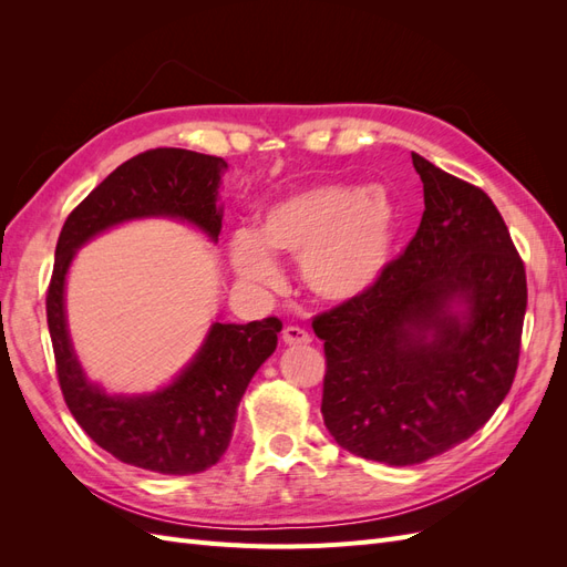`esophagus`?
<instances>
[{
    "label": "esophagus",
    "mask_w": 567,
    "mask_h": 567,
    "mask_svg": "<svg viewBox=\"0 0 567 567\" xmlns=\"http://www.w3.org/2000/svg\"><path fill=\"white\" fill-rule=\"evenodd\" d=\"M310 333H307L305 329H300V326H286L284 329V342L286 346H307L310 342Z\"/></svg>",
    "instance_id": "esophagus-1"
}]
</instances>
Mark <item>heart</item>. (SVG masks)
Instances as JSON below:
<instances>
[{"label": "heart", "mask_w": 567, "mask_h": 567, "mask_svg": "<svg viewBox=\"0 0 567 567\" xmlns=\"http://www.w3.org/2000/svg\"><path fill=\"white\" fill-rule=\"evenodd\" d=\"M398 236V208L383 188L323 182L277 200L257 236L234 238V265L252 284H274L267 250L300 257L302 279L326 300L362 296L385 271Z\"/></svg>", "instance_id": "b5f03b06"}]
</instances>
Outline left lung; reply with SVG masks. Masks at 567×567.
Listing matches in <instances>:
<instances>
[{
  "mask_svg": "<svg viewBox=\"0 0 567 567\" xmlns=\"http://www.w3.org/2000/svg\"><path fill=\"white\" fill-rule=\"evenodd\" d=\"M425 210L362 296L312 319L321 416L342 450L411 466L483 427L518 371L525 262L483 188L411 153ZM467 305L463 318L449 305Z\"/></svg>",
  "mask_w": 567,
  "mask_h": 567,
  "instance_id": "1",
  "label": "left lung"
}]
</instances>
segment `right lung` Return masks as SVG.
I'll return each instance as SVG.
<instances>
[{"mask_svg": "<svg viewBox=\"0 0 567 567\" xmlns=\"http://www.w3.org/2000/svg\"><path fill=\"white\" fill-rule=\"evenodd\" d=\"M227 161L186 148H151L130 158L78 203L56 244L47 288V323L56 375L71 414L117 461L163 475H192L227 452L236 409L265 359L277 350L281 319L217 321L179 379L148 398H111L87 383L65 331L63 284L75 250L117 221L167 215L215 241L221 231L217 186Z\"/></svg>", "mask_w": 567, "mask_h": 567, "instance_id": "add662e5", "label": "right lung"}]
</instances>
